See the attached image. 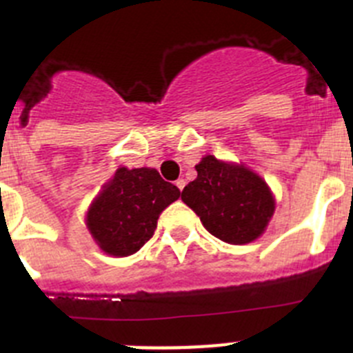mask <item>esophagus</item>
Masks as SVG:
<instances>
[{
    "instance_id": "1",
    "label": "esophagus",
    "mask_w": 353,
    "mask_h": 353,
    "mask_svg": "<svg viewBox=\"0 0 353 353\" xmlns=\"http://www.w3.org/2000/svg\"><path fill=\"white\" fill-rule=\"evenodd\" d=\"M174 185L179 187L180 191H182L183 187H185V180H183V179H179V180H176V182H174Z\"/></svg>"
}]
</instances>
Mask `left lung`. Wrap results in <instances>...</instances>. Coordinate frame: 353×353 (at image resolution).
I'll list each match as a JSON object with an SVG mask.
<instances>
[{"instance_id": "obj_1", "label": "left lung", "mask_w": 353, "mask_h": 353, "mask_svg": "<svg viewBox=\"0 0 353 353\" xmlns=\"http://www.w3.org/2000/svg\"><path fill=\"white\" fill-rule=\"evenodd\" d=\"M196 171V180L182 191V201L194 210L207 232L235 245L260 239L276 210L269 183L242 162L214 155H205Z\"/></svg>"}]
</instances>
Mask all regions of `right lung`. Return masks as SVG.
<instances>
[{
  "instance_id": "1",
  "label": "right lung",
  "mask_w": 353,
  "mask_h": 353,
  "mask_svg": "<svg viewBox=\"0 0 353 353\" xmlns=\"http://www.w3.org/2000/svg\"><path fill=\"white\" fill-rule=\"evenodd\" d=\"M180 198L154 168L120 166L86 212V228L109 256H130L152 239L159 215Z\"/></svg>"
}]
</instances>
